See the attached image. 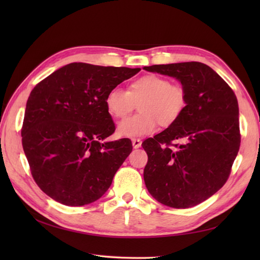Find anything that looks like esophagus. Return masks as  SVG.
I'll return each instance as SVG.
<instances>
[{"instance_id": "esophagus-1", "label": "esophagus", "mask_w": 260, "mask_h": 260, "mask_svg": "<svg viewBox=\"0 0 260 260\" xmlns=\"http://www.w3.org/2000/svg\"><path fill=\"white\" fill-rule=\"evenodd\" d=\"M132 143H133V147L134 148H140L141 145H142L141 139H133V140H132Z\"/></svg>"}]
</instances>
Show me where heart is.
I'll return each instance as SVG.
<instances>
[{
	"label": "heart",
	"mask_w": 260,
	"mask_h": 260,
	"mask_svg": "<svg viewBox=\"0 0 260 260\" xmlns=\"http://www.w3.org/2000/svg\"><path fill=\"white\" fill-rule=\"evenodd\" d=\"M139 104L140 112L118 125V134L139 137L153 134L157 125L172 126L185 112L187 95L184 87L167 77L144 75L129 82L127 90L115 87L105 97V106L114 118L121 119Z\"/></svg>",
	"instance_id": "obj_1"
}]
</instances>
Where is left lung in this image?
<instances>
[{
	"label": "left lung",
	"mask_w": 260,
	"mask_h": 260,
	"mask_svg": "<svg viewBox=\"0 0 260 260\" xmlns=\"http://www.w3.org/2000/svg\"><path fill=\"white\" fill-rule=\"evenodd\" d=\"M144 69L179 79L187 95L181 118L142 143L148 156L145 185L164 206L194 207L221 189L230 175L240 147L237 97L227 82L202 62Z\"/></svg>",
	"instance_id": "1"
}]
</instances>
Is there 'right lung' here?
Listing matches in <instances>:
<instances>
[{
	"label": "right lung",
	"mask_w": 260,
	"mask_h": 260,
	"mask_svg": "<svg viewBox=\"0 0 260 260\" xmlns=\"http://www.w3.org/2000/svg\"><path fill=\"white\" fill-rule=\"evenodd\" d=\"M140 70L73 62L33 88L22 146L33 180L47 196L80 207L108 190L133 146L128 139L104 142L115 132L105 97Z\"/></svg>",
	"instance_id": "1"
}]
</instances>
